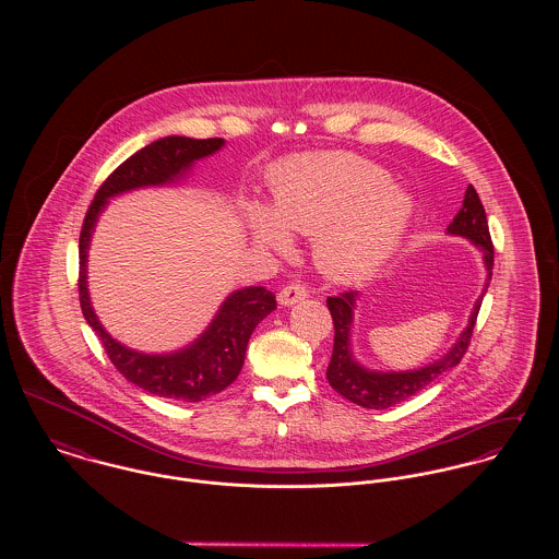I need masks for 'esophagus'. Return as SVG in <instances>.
<instances>
[{
  "label": "esophagus",
  "instance_id": "34e87169",
  "mask_svg": "<svg viewBox=\"0 0 559 559\" xmlns=\"http://www.w3.org/2000/svg\"><path fill=\"white\" fill-rule=\"evenodd\" d=\"M306 297H308V290H306L301 284H288V286H284V288L280 290L277 301H280V306L290 308V306L304 301Z\"/></svg>",
  "mask_w": 559,
  "mask_h": 559
}]
</instances>
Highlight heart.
<instances>
[{
	"mask_svg": "<svg viewBox=\"0 0 559 559\" xmlns=\"http://www.w3.org/2000/svg\"><path fill=\"white\" fill-rule=\"evenodd\" d=\"M273 206L249 200L242 219L253 242L286 251L293 233L314 235L320 271L342 284L377 273L399 251L413 200L374 163L348 153H310L271 169Z\"/></svg>",
	"mask_w": 559,
	"mask_h": 559,
	"instance_id": "heart-1",
	"label": "heart"
}]
</instances>
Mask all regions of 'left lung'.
Listing matches in <instances>:
<instances>
[{"label": "left lung", "mask_w": 559, "mask_h": 559, "mask_svg": "<svg viewBox=\"0 0 559 559\" xmlns=\"http://www.w3.org/2000/svg\"><path fill=\"white\" fill-rule=\"evenodd\" d=\"M450 237H463L469 240L479 253L486 269V282L484 290L474 304V310L469 314V322L459 335V340L452 344V348L435 359L432 364H426L415 370H372L366 368L353 350V322H355V308L359 301V293H342L340 297H329L326 308L331 312L335 337H333V353L326 368V381L329 385L346 400L364 406V408H390L402 400L415 396L419 390L430 385L437 377L452 370L461 364L463 355L467 353L474 324L478 319L479 306L486 295V288L492 277V242L488 235L486 213L479 202L478 191L469 185L465 191L463 209L454 217V222L445 230Z\"/></svg>", "instance_id": "1"}]
</instances>
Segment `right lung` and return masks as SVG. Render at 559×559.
<instances>
[{
    "label": "right lung",
    "instance_id": "right-lung-1",
    "mask_svg": "<svg viewBox=\"0 0 559 559\" xmlns=\"http://www.w3.org/2000/svg\"><path fill=\"white\" fill-rule=\"evenodd\" d=\"M226 140H193L167 135L144 146L133 157L114 169L100 185L90 204L80 237V301L83 319L98 335L116 370L133 385L159 399L200 402L224 392L239 377L247 342L260 320L275 308V295L264 286H247L230 293L219 306L215 319L187 346L169 353L135 350L103 326L96 317L87 290V251L98 217L109 200L148 187H171L189 178V171L200 159L222 151Z\"/></svg>",
    "mask_w": 559,
    "mask_h": 559
}]
</instances>
